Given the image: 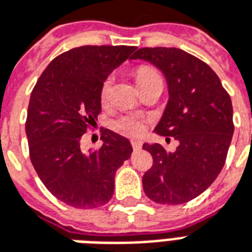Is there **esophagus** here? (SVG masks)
I'll return each mask as SVG.
<instances>
[{
	"mask_svg": "<svg viewBox=\"0 0 252 252\" xmlns=\"http://www.w3.org/2000/svg\"><path fill=\"white\" fill-rule=\"evenodd\" d=\"M131 144H132V148H133L135 151H140L141 147H143V143H141L140 140H132Z\"/></svg>",
	"mask_w": 252,
	"mask_h": 252,
	"instance_id": "obj_1",
	"label": "esophagus"
}]
</instances>
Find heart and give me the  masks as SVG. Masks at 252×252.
Wrapping results in <instances>:
<instances>
[{
	"mask_svg": "<svg viewBox=\"0 0 252 252\" xmlns=\"http://www.w3.org/2000/svg\"><path fill=\"white\" fill-rule=\"evenodd\" d=\"M155 80L161 79H160L159 73H158L154 68H150V66H140V68L136 70V81H137L139 88L144 87L147 84L152 83ZM109 88H111V79H107L102 83L101 91H100L101 100H105V98H107ZM116 128L120 132H123V133H126V135L139 136L144 132L145 120L139 116H133V115H131V116H124L116 121Z\"/></svg>",
	"mask_w": 252,
	"mask_h": 252,
	"instance_id": "b5f03b06",
	"label": "heart"
}]
</instances>
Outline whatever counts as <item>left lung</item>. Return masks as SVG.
Returning <instances> with one entry per match:
<instances>
[{"instance_id": "left-lung-1", "label": "left lung", "mask_w": 252, "mask_h": 252, "mask_svg": "<svg viewBox=\"0 0 252 252\" xmlns=\"http://www.w3.org/2000/svg\"><path fill=\"white\" fill-rule=\"evenodd\" d=\"M131 59L148 61L164 74L169 98L155 132L179 141L175 152L143 144L154 158L143 176L145 195L160 204L189 202L224 165L234 135L230 94L206 63L178 48H141Z\"/></svg>"}]
</instances>
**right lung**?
Segmentation results:
<instances>
[{"instance_id":"add662e5","label":"right lung","mask_w":252,"mask_h":252,"mask_svg":"<svg viewBox=\"0 0 252 252\" xmlns=\"http://www.w3.org/2000/svg\"><path fill=\"white\" fill-rule=\"evenodd\" d=\"M136 46L85 45L57 56L37 80L28 107L29 154L38 178L59 200L97 208L111 200L115 175L131 158L124 136L102 129V145L83 152L81 137L101 112L102 83Z\"/></svg>"}]
</instances>
